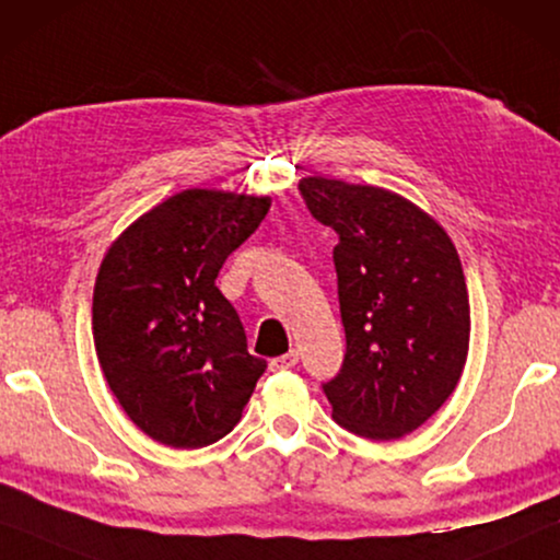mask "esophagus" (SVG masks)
I'll list each match as a JSON object with an SVG mask.
<instances>
[{
	"label": "esophagus",
	"mask_w": 560,
	"mask_h": 560,
	"mask_svg": "<svg viewBox=\"0 0 560 560\" xmlns=\"http://www.w3.org/2000/svg\"><path fill=\"white\" fill-rule=\"evenodd\" d=\"M299 362V352L296 350H291V352H287V355H279V358H273L271 362H269V368L273 370V373H283V370H291Z\"/></svg>",
	"instance_id": "34e87169"
}]
</instances>
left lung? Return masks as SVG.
<instances>
[{"instance_id": "8db88e82", "label": "left lung", "mask_w": 560, "mask_h": 560, "mask_svg": "<svg viewBox=\"0 0 560 560\" xmlns=\"http://www.w3.org/2000/svg\"><path fill=\"white\" fill-rule=\"evenodd\" d=\"M306 208L340 235L332 250L345 362L325 383L352 434H411L452 396L469 352V291L452 238L404 195L332 177L299 179Z\"/></svg>"}]
</instances>
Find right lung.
<instances>
[{"label":"right lung","mask_w":560,"mask_h":560,"mask_svg":"<svg viewBox=\"0 0 560 560\" xmlns=\"http://www.w3.org/2000/svg\"><path fill=\"white\" fill-rule=\"evenodd\" d=\"M269 208V195L190 187L133 220L98 266L101 370L124 413L164 446L231 434L264 375L215 279Z\"/></svg>","instance_id":"right-lung-1"}]
</instances>
